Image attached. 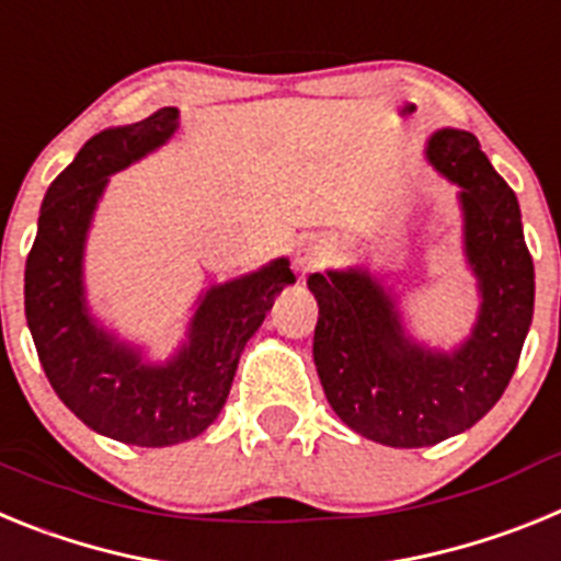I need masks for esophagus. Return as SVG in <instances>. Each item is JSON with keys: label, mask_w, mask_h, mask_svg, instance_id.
<instances>
[{"label": "esophagus", "mask_w": 561, "mask_h": 561, "mask_svg": "<svg viewBox=\"0 0 561 561\" xmlns=\"http://www.w3.org/2000/svg\"><path fill=\"white\" fill-rule=\"evenodd\" d=\"M331 252V244L325 241V238L320 236H309L304 238L300 244H297L295 250V264L300 266V270H311V266H317L320 261H325Z\"/></svg>", "instance_id": "obj_1"}]
</instances>
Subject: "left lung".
I'll list each match as a JSON object with an SVG mask.
<instances>
[{"instance_id": "1", "label": "left lung", "mask_w": 561, "mask_h": 561, "mask_svg": "<svg viewBox=\"0 0 561 561\" xmlns=\"http://www.w3.org/2000/svg\"><path fill=\"white\" fill-rule=\"evenodd\" d=\"M427 157L460 185L466 255L483 291L472 340L453 356L424 351L368 272L309 277L325 399L351 430L401 449L433 447L483 419L512 381L534 317V261L514 191L469 131L433 134Z\"/></svg>"}]
</instances>
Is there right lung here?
<instances>
[{"label":"right lung","instance_id":"1","mask_svg":"<svg viewBox=\"0 0 561 561\" xmlns=\"http://www.w3.org/2000/svg\"><path fill=\"white\" fill-rule=\"evenodd\" d=\"M176 128V108L95 134L44 196L24 266V314L38 362L58 399L106 438L131 447H171L196 438L225 408L238 356L264 323L275 295L295 284L280 257L261 272L216 286L193 317L191 345L162 368L95 329L83 309L81 255L106 176L140 160Z\"/></svg>","mask_w":561,"mask_h":561}]
</instances>
